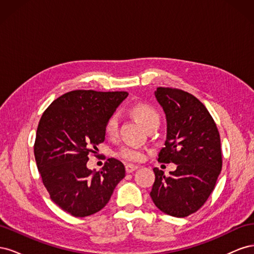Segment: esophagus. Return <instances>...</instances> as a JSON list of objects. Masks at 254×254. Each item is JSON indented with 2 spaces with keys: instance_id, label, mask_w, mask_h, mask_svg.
Segmentation results:
<instances>
[{
  "instance_id": "esophagus-1",
  "label": "esophagus",
  "mask_w": 254,
  "mask_h": 254,
  "mask_svg": "<svg viewBox=\"0 0 254 254\" xmlns=\"http://www.w3.org/2000/svg\"><path fill=\"white\" fill-rule=\"evenodd\" d=\"M137 168H139V166H137V165H134V164H127V165H126V172H127L128 174L133 173L134 171L137 170Z\"/></svg>"
}]
</instances>
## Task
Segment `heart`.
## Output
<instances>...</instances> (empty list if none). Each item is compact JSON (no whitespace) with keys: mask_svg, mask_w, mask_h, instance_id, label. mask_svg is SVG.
Instances as JSON below:
<instances>
[{"mask_svg":"<svg viewBox=\"0 0 254 254\" xmlns=\"http://www.w3.org/2000/svg\"><path fill=\"white\" fill-rule=\"evenodd\" d=\"M130 113L139 121L141 124L147 129L155 123L160 121L158 112L152 108L151 106L143 103H137L133 105L131 108L129 109ZM119 128V118L117 114H111L106 122L105 125V131L107 135L114 136L118 132ZM119 157L125 159L127 161H131V162H139L145 158V151L143 149L133 147V146H124L122 147L119 152Z\"/></svg>","mask_w":254,"mask_h":254,"instance_id":"obj_1","label":"heart"}]
</instances>
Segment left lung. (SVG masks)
I'll return each instance as SVG.
<instances>
[{"label": "left lung", "mask_w": 254, "mask_h": 254, "mask_svg": "<svg viewBox=\"0 0 254 254\" xmlns=\"http://www.w3.org/2000/svg\"><path fill=\"white\" fill-rule=\"evenodd\" d=\"M166 117L165 147L158 161L175 163L166 177L158 167L150 191L160 211L175 217H187L204 204L221 171L220 136L205 106L188 92L159 87L155 91Z\"/></svg>", "instance_id": "8db88e82"}]
</instances>
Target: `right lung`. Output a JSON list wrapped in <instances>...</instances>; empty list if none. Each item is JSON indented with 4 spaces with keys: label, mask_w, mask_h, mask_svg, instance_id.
<instances>
[{
    "label": "right lung",
    "mask_w": 254,
    "mask_h": 254,
    "mask_svg": "<svg viewBox=\"0 0 254 254\" xmlns=\"http://www.w3.org/2000/svg\"><path fill=\"white\" fill-rule=\"evenodd\" d=\"M127 92L75 90L55 99L37 128L34 153L52 200L75 217H86L108 203L125 166L110 158L99 172L87 167L89 153L105 141V125Z\"/></svg>",
    "instance_id": "add662e5"
}]
</instances>
